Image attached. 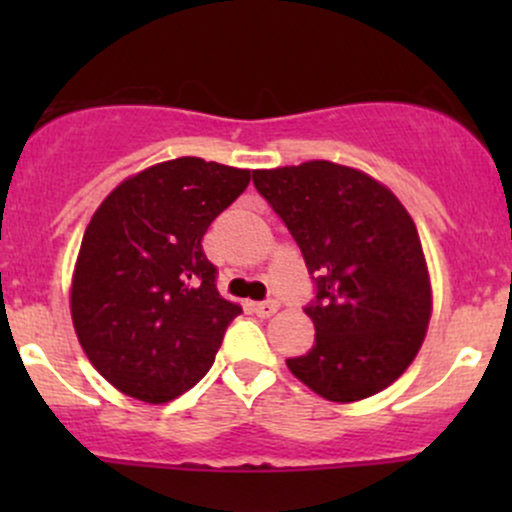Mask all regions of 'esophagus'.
Here are the masks:
<instances>
[{"label": "esophagus", "instance_id": "obj_1", "mask_svg": "<svg viewBox=\"0 0 512 512\" xmlns=\"http://www.w3.org/2000/svg\"><path fill=\"white\" fill-rule=\"evenodd\" d=\"M252 310H255V315H260V317H272L276 310H279V303H276V301L252 303Z\"/></svg>", "mask_w": 512, "mask_h": 512}]
</instances>
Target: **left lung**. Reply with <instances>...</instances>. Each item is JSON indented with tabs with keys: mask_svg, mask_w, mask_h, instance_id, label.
I'll use <instances>...</instances> for the list:
<instances>
[{
	"mask_svg": "<svg viewBox=\"0 0 512 512\" xmlns=\"http://www.w3.org/2000/svg\"><path fill=\"white\" fill-rule=\"evenodd\" d=\"M315 279L308 354L286 366L315 395L349 404L411 366L433 310L416 223L390 187L332 161L252 170Z\"/></svg>",
	"mask_w": 512,
	"mask_h": 512,
	"instance_id": "8db88e82",
	"label": "left lung"
}]
</instances>
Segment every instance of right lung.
<instances>
[{
  "instance_id": "1",
  "label": "right lung",
  "mask_w": 512,
  "mask_h": 512,
  "mask_svg": "<svg viewBox=\"0 0 512 512\" xmlns=\"http://www.w3.org/2000/svg\"><path fill=\"white\" fill-rule=\"evenodd\" d=\"M248 182L245 168L182 156L129 175L91 216L69 308L81 349L115 390L163 404L207 375L243 308L216 291L202 238Z\"/></svg>"
}]
</instances>
